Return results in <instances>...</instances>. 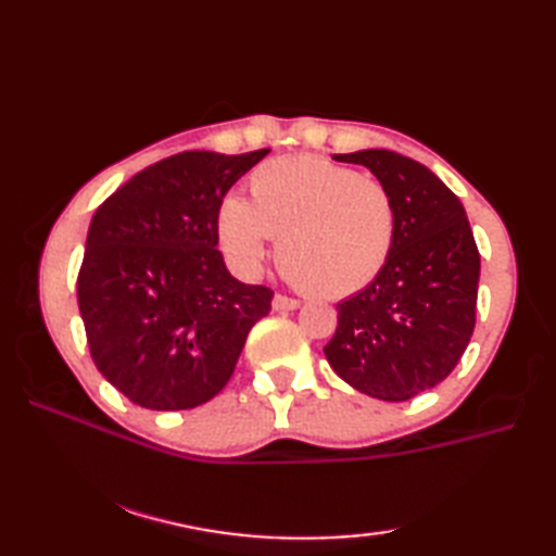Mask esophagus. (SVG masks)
Instances as JSON below:
<instances>
[{
    "label": "esophagus",
    "instance_id": "esophagus-1",
    "mask_svg": "<svg viewBox=\"0 0 556 556\" xmlns=\"http://www.w3.org/2000/svg\"><path fill=\"white\" fill-rule=\"evenodd\" d=\"M301 305V301H296V299H287V296H281V293H277L275 299H271V308H275L277 313H287V311H296Z\"/></svg>",
    "mask_w": 556,
    "mask_h": 556
}]
</instances>
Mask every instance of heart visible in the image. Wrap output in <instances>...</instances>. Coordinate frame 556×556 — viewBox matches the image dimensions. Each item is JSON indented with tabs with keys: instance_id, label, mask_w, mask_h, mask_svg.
Here are the masks:
<instances>
[{
	"instance_id": "obj_1",
	"label": "heart",
	"mask_w": 556,
	"mask_h": 556,
	"mask_svg": "<svg viewBox=\"0 0 556 556\" xmlns=\"http://www.w3.org/2000/svg\"><path fill=\"white\" fill-rule=\"evenodd\" d=\"M389 188L317 155L263 162L248 176V200L227 195L215 229L224 255L255 275L277 239V265L303 291L346 299L380 277L396 241Z\"/></svg>"
}]
</instances>
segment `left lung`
I'll return each mask as SVG.
<instances>
[{"mask_svg":"<svg viewBox=\"0 0 556 556\" xmlns=\"http://www.w3.org/2000/svg\"><path fill=\"white\" fill-rule=\"evenodd\" d=\"M363 164L396 203V241L372 285L339 305L325 356L361 394L406 401L440 384L476 327L480 253L466 210L440 176L392 150L334 155Z\"/></svg>","mask_w":556,"mask_h":556,"instance_id":"left-lung-1","label":"left lung"}]
</instances>
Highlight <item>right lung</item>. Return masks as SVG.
I'll use <instances>...</instances> for the list:
<instances>
[{"label":"right lung","instance_id":"1","mask_svg":"<svg viewBox=\"0 0 556 556\" xmlns=\"http://www.w3.org/2000/svg\"><path fill=\"white\" fill-rule=\"evenodd\" d=\"M267 152H179L138 172L92 215L78 311L98 370L134 404H205L269 313L271 291L229 275L215 229L224 195Z\"/></svg>","mask_w":556,"mask_h":556}]
</instances>
